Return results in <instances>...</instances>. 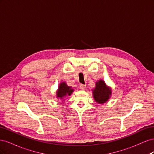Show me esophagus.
<instances>
[{
  "instance_id": "obj_1",
  "label": "esophagus",
  "mask_w": 154,
  "mask_h": 154,
  "mask_svg": "<svg viewBox=\"0 0 154 154\" xmlns=\"http://www.w3.org/2000/svg\"><path fill=\"white\" fill-rule=\"evenodd\" d=\"M80 89H82V90H85V88H86V85L80 84Z\"/></svg>"
}]
</instances>
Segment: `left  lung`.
I'll list each match as a JSON object with an SVG mask.
<instances>
[{"instance_id":"1","label":"left lung","mask_w":154,"mask_h":154,"mask_svg":"<svg viewBox=\"0 0 154 154\" xmlns=\"http://www.w3.org/2000/svg\"><path fill=\"white\" fill-rule=\"evenodd\" d=\"M94 100L100 104H103L109 100L112 94L111 88L107 87L103 80H100L96 83V87L92 90Z\"/></svg>"}]
</instances>
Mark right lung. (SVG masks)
I'll return each instance as SVG.
<instances>
[{"label": "right lung", "mask_w": 154, "mask_h": 154, "mask_svg": "<svg viewBox=\"0 0 154 154\" xmlns=\"http://www.w3.org/2000/svg\"><path fill=\"white\" fill-rule=\"evenodd\" d=\"M73 91L74 89H72L71 87L68 86L66 82H62L60 84L57 92V97L60 99H63L65 97L71 96Z\"/></svg>", "instance_id": "obj_1"}]
</instances>
